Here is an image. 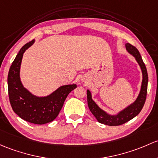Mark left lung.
I'll return each mask as SVG.
<instances>
[{
  "mask_svg": "<svg viewBox=\"0 0 158 158\" xmlns=\"http://www.w3.org/2000/svg\"><path fill=\"white\" fill-rule=\"evenodd\" d=\"M126 48L129 54H132L135 58L136 61L140 66L142 72V82L141 91L135 102L133 104L128 106L127 108L123 110L117 115H109L108 114L101 110L94 101L92 99V94L90 91L87 90V100L89 110L93 115L95 117L97 120L101 123L108 126H119L124 124L130 119H133L140 113L145 103L146 96H147L148 82V76L147 69L144 64L142 58L141 57L139 51L135 47L129 43L126 44Z\"/></svg>",
  "mask_w": 158,
  "mask_h": 158,
  "instance_id": "8db88e82",
  "label": "left lung"
}]
</instances>
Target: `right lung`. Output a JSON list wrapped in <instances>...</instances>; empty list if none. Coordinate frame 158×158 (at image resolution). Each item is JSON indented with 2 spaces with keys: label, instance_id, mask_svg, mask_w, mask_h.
I'll return each instance as SVG.
<instances>
[{
  "label": "right lung",
  "instance_id": "add662e5",
  "mask_svg": "<svg viewBox=\"0 0 158 158\" xmlns=\"http://www.w3.org/2000/svg\"><path fill=\"white\" fill-rule=\"evenodd\" d=\"M34 43V40L20 49L10 68L7 77L8 94L11 107L20 118L34 124H45L54 120L62 108L66 97L76 85H66L58 88L46 97L33 95L23 87L19 78L23 56L26 49Z\"/></svg>",
  "mask_w": 158,
  "mask_h": 158
}]
</instances>
